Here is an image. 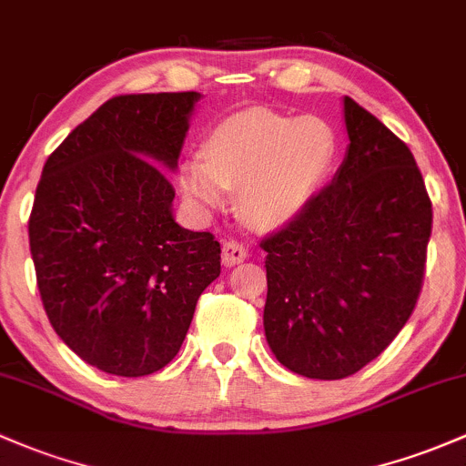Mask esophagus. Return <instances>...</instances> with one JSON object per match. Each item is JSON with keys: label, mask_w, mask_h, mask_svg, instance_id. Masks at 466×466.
<instances>
[{"label": "esophagus", "mask_w": 466, "mask_h": 466, "mask_svg": "<svg viewBox=\"0 0 466 466\" xmlns=\"http://www.w3.org/2000/svg\"><path fill=\"white\" fill-rule=\"evenodd\" d=\"M248 257H249V252H248V248L243 246V243L234 241V238H229V241L223 243V263L228 268L238 266V263L246 261Z\"/></svg>", "instance_id": "34e87169"}]
</instances>
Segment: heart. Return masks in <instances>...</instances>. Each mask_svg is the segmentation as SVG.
Listing matches in <instances>:
<instances>
[{"mask_svg":"<svg viewBox=\"0 0 466 466\" xmlns=\"http://www.w3.org/2000/svg\"><path fill=\"white\" fill-rule=\"evenodd\" d=\"M335 143L326 122L272 111H246L218 125L203 143V160H187L178 180L200 208L238 192V208L258 228L295 220L330 169Z\"/></svg>","mask_w":466,"mask_h":466,"instance_id":"b5f03b06","label":"heart"}]
</instances>
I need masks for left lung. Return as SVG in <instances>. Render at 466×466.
I'll return each mask as SVG.
<instances>
[{
  "label": "left lung",
  "mask_w": 466,
  "mask_h": 466,
  "mask_svg": "<svg viewBox=\"0 0 466 466\" xmlns=\"http://www.w3.org/2000/svg\"><path fill=\"white\" fill-rule=\"evenodd\" d=\"M349 154L266 249L268 344L292 373L344 380L389 349L422 292L433 209L413 154L344 97Z\"/></svg>",
  "instance_id": "8db88e82"
}]
</instances>
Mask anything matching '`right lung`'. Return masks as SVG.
<instances>
[{
    "label": "right lung",
    "instance_id": "right-lung-1",
    "mask_svg": "<svg viewBox=\"0 0 466 466\" xmlns=\"http://www.w3.org/2000/svg\"><path fill=\"white\" fill-rule=\"evenodd\" d=\"M200 93L106 100L42 169L28 218L42 306L86 364L120 377L165 369L196 301L220 274V243L171 217L176 169Z\"/></svg>",
    "mask_w": 466,
    "mask_h": 466
}]
</instances>
